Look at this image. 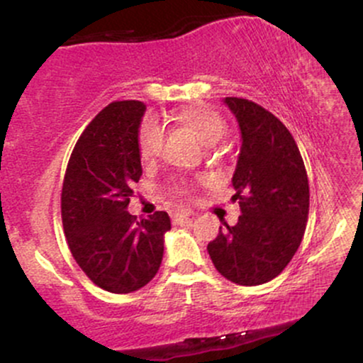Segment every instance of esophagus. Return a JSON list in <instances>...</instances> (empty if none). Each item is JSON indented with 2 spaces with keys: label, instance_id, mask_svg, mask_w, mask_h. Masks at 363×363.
Instances as JSON below:
<instances>
[{
  "label": "esophagus",
  "instance_id": "esophagus-1",
  "mask_svg": "<svg viewBox=\"0 0 363 363\" xmlns=\"http://www.w3.org/2000/svg\"><path fill=\"white\" fill-rule=\"evenodd\" d=\"M189 216H191L189 211H176V213H172V222L176 223V225H179V223L186 222V220L189 218Z\"/></svg>",
  "mask_w": 363,
  "mask_h": 363
}]
</instances>
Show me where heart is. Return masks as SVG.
<instances>
[{"label":"heart","instance_id":"1","mask_svg":"<svg viewBox=\"0 0 363 363\" xmlns=\"http://www.w3.org/2000/svg\"><path fill=\"white\" fill-rule=\"evenodd\" d=\"M179 124L194 133L196 138L206 147L220 143L227 135V124L213 111L203 107H187L176 114ZM164 147V129L157 119L147 118L138 129V153L141 160L150 162L160 155Z\"/></svg>","mask_w":363,"mask_h":363}]
</instances>
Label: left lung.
<instances>
[{"instance_id":"left-lung-1","label":"left lung","mask_w":363,"mask_h":363,"mask_svg":"<svg viewBox=\"0 0 363 363\" xmlns=\"http://www.w3.org/2000/svg\"><path fill=\"white\" fill-rule=\"evenodd\" d=\"M223 102L239 123L242 145L232 177L239 222H223L208 244L215 268L237 285L273 280L302 242L309 216V181L297 143L277 116L239 97Z\"/></svg>"}]
</instances>
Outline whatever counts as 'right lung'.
Instances as JSON below:
<instances>
[{
    "label": "right lung",
    "instance_id": "1",
    "mask_svg": "<svg viewBox=\"0 0 363 363\" xmlns=\"http://www.w3.org/2000/svg\"><path fill=\"white\" fill-rule=\"evenodd\" d=\"M147 106L112 102L91 119L74 145L61 191L68 247L83 273L102 290L131 294L155 277L170 230L165 211L136 220L128 211L141 177L138 129Z\"/></svg>",
    "mask_w": 363,
    "mask_h": 363
}]
</instances>
